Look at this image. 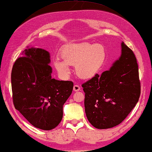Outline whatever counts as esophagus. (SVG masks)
<instances>
[{
    "instance_id": "obj_1",
    "label": "esophagus",
    "mask_w": 152,
    "mask_h": 152,
    "mask_svg": "<svg viewBox=\"0 0 152 152\" xmlns=\"http://www.w3.org/2000/svg\"><path fill=\"white\" fill-rule=\"evenodd\" d=\"M80 86L79 85H74L73 86V91H80Z\"/></svg>"
}]
</instances>
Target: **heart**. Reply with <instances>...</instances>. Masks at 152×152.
<instances>
[{
  "label": "heart",
  "mask_w": 152,
  "mask_h": 152,
  "mask_svg": "<svg viewBox=\"0 0 152 152\" xmlns=\"http://www.w3.org/2000/svg\"><path fill=\"white\" fill-rule=\"evenodd\" d=\"M61 59L54 61V67L60 75L69 76V66H75L76 74L80 78L88 80L98 73L104 64L107 53L100 44L87 42L66 45L60 52Z\"/></svg>",
  "instance_id": "heart-1"
}]
</instances>
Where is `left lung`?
Returning a JSON list of instances; mask_svg holds the SVG:
<instances>
[{
	"mask_svg": "<svg viewBox=\"0 0 152 152\" xmlns=\"http://www.w3.org/2000/svg\"><path fill=\"white\" fill-rule=\"evenodd\" d=\"M121 55L109 70L95 75L82 85L89 122L97 129L121 123L138 102L140 95L138 66L134 53L122 41Z\"/></svg>",
	"mask_w": 152,
	"mask_h": 152,
	"instance_id": "8db88e82",
	"label": "left lung"
}]
</instances>
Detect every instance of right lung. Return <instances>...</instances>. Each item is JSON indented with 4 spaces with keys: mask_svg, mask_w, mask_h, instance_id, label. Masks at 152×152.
<instances>
[{
    "mask_svg": "<svg viewBox=\"0 0 152 152\" xmlns=\"http://www.w3.org/2000/svg\"><path fill=\"white\" fill-rule=\"evenodd\" d=\"M22 55L12 70L14 107L35 127L53 129L61 121L73 82L52 78L50 56L45 50L28 48Z\"/></svg>",
    "mask_w": 152,
    "mask_h": 152,
    "instance_id": "obj_1",
    "label": "right lung"
}]
</instances>
